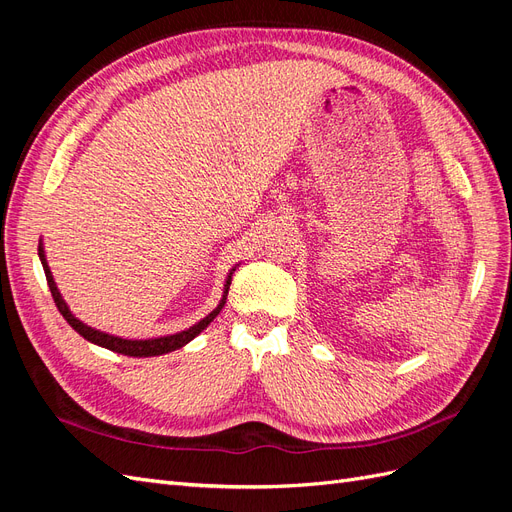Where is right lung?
<instances>
[{"label": "right lung", "instance_id": "add662e5", "mask_svg": "<svg viewBox=\"0 0 512 512\" xmlns=\"http://www.w3.org/2000/svg\"><path fill=\"white\" fill-rule=\"evenodd\" d=\"M38 256H40V262H42V269H44V275H46V284H49L51 288V294H53V301L59 309V314L64 316L68 320L70 327L83 335L87 342L96 344V346H102L106 350H113L117 354H126V356H158V354H166V352H173V350H179L183 348L188 342H192V339L200 333L205 331L209 324L213 322V318L218 316L222 312V307L226 303V297H228V288H230V282H232V273H235L237 267H232L228 277H226V284H224V294L222 299L218 303V307L213 309L211 314H207L203 320H198L196 324H192L190 329L185 331H179V333H173V335H164V337H151V339H126V337H119V335H111V333H104V331H98L94 327H89V324L81 322L79 318H76L72 312L68 303L64 301V297H61V292L53 280V273H51V267L49 262H46V256H44V245L40 241L38 245Z\"/></svg>", "mask_w": 512, "mask_h": 512}]
</instances>
